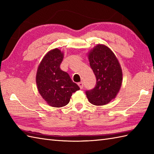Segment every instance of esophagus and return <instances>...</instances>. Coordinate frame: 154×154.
I'll return each instance as SVG.
<instances>
[{
  "mask_svg": "<svg viewBox=\"0 0 154 154\" xmlns=\"http://www.w3.org/2000/svg\"><path fill=\"white\" fill-rule=\"evenodd\" d=\"M78 85L79 86L81 89H83V82H79V83H78Z\"/></svg>",
  "mask_w": 154,
  "mask_h": 154,
  "instance_id": "esophagus-1",
  "label": "esophagus"
}]
</instances>
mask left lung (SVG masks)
<instances>
[{"mask_svg":"<svg viewBox=\"0 0 154 154\" xmlns=\"http://www.w3.org/2000/svg\"><path fill=\"white\" fill-rule=\"evenodd\" d=\"M88 55L97 83L93 89L86 91V95L91 104L104 105L119 93L122 82V69L115 55L105 45L98 44Z\"/></svg>","mask_w":154,"mask_h":154,"instance_id":"8db88e82","label":"left lung"}]
</instances>
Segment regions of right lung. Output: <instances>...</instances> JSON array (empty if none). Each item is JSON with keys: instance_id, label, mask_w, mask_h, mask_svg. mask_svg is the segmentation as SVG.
Instances as JSON below:
<instances>
[{"instance_id": "right-lung-1", "label": "right lung", "mask_w": 154, "mask_h": 154, "mask_svg": "<svg viewBox=\"0 0 154 154\" xmlns=\"http://www.w3.org/2000/svg\"><path fill=\"white\" fill-rule=\"evenodd\" d=\"M63 58V53L57 48L49 51L39 65L36 74L39 93L53 107L67 105L72 94L80 89L69 75L61 69Z\"/></svg>"}]
</instances>
